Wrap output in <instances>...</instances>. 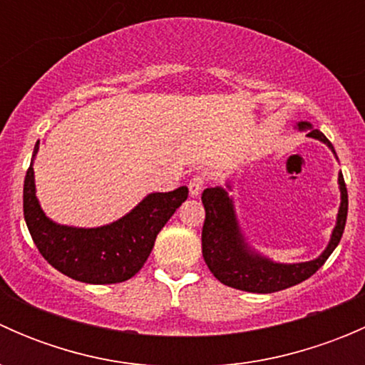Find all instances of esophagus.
Wrapping results in <instances>:
<instances>
[{"instance_id":"esophagus-1","label":"esophagus","mask_w":365,"mask_h":365,"mask_svg":"<svg viewBox=\"0 0 365 365\" xmlns=\"http://www.w3.org/2000/svg\"><path fill=\"white\" fill-rule=\"evenodd\" d=\"M205 183L206 182H205V176L203 175H196V176H194V178L189 182L190 196H192V197L201 196V192H203V189H205Z\"/></svg>"}]
</instances>
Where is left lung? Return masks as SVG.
<instances>
[{"mask_svg":"<svg viewBox=\"0 0 365 365\" xmlns=\"http://www.w3.org/2000/svg\"><path fill=\"white\" fill-rule=\"evenodd\" d=\"M297 128L309 130L307 138L325 143L336 155L332 143L309 121H298ZM227 189L231 190L230 183L226 189L210 187L201 196L206 212L203 233H201L203 257L210 272L222 284L249 293H274L292 288L316 274L329 259L334 249L339 245L346 226V215H348V190H346L342 173H339L341 206L329 245L316 259L304 261V263H277L252 249L242 233L237 212H235L233 197L227 194Z\"/></svg>","mask_w":365,"mask_h":365,"instance_id":"obj_1","label":"left lung"}]
</instances>
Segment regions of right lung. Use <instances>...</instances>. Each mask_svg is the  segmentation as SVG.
Wrapping results in <instances>:
<instances>
[{"mask_svg": "<svg viewBox=\"0 0 365 365\" xmlns=\"http://www.w3.org/2000/svg\"><path fill=\"white\" fill-rule=\"evenodd\" d=\"M24 178V220L36 249L58 272L86 284H116L134 277L152 252L155 238L189 196L187 187L148 194L127 215L101 227L63 226L46 215L36 200L33 160Z\"/></svg>", "mask_w": 365, "mask_h": 365, "instance_id": "right-lung-1", "label": "right lung"}]
</instances>
